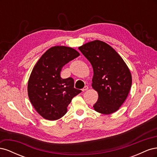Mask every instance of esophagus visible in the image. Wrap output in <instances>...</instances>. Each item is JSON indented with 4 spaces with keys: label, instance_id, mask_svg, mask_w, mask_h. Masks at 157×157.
I'll return each mask as SVG.
<instances>
[{
    "label": "esophagus",
    "instance_id": "1",
    "mask_svg": "<svg viewBox=\"0 0 157 157\" xmlns=\"http://www.w3.org/2000/svg\"><path fill=\"white\" fill-rule=\"evenodd\" d=\"M88 90V86H85L82 89V90L83 92H84V91H86V90Z\"/></svg>",
    "mask_w": 157,
    "mask_h": 157
}]
</instances>
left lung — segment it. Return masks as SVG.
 <instances>
[{"mask_svg": "<svg viewBox=\"0 0 157 157\" xmlns=\"http://www.w3.org/2000/svg\"><path fill=\"white\" fill-rule=\"evenodd\" d=\"M78 50L93 68L92 86L98 94L94 110L103 115L116 112L132 86V75L126 63L115 49L101 40L88 42Z\"/></svg>", "mask_w": 157, "mask_h": 157, "instance_id": "left-lung-1", "label": "left lung"}]
</instances>
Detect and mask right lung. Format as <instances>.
Masks as SVG:
<instances>
[{
	"label": "right lung",
	"instance_id": "add662e5",
	"mask_svg": "<svg viewBox=\"0 0 157 157\" xmlns=\"http://www.w3.org/2000/svg\"><path fill=\"white\" fill-rule=\"evenodd\" d=\"M80 56L71 47L55 46L47 50L33 67L27 84V93L33 107L46 120L63 117L72 99L82 91L74 88L72 78H62L63 66Z\"/></svg>",
	"mask_w": 157,
	"mask_h": 157
}]
</instances>
